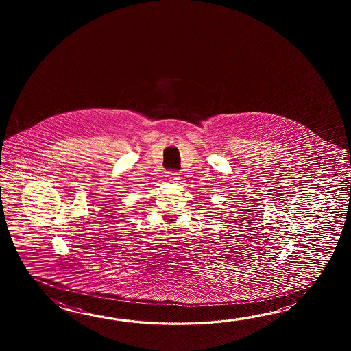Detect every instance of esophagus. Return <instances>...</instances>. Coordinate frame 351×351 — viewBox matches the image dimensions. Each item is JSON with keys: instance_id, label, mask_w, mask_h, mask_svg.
<instances>
[{"instance_id": "1", "label": "esophagus", "mask_w": 351, "mask_h": 351, "mask_svg": "<svg viewBox=\"0 0 351 351\" xmlns=\"http://www.w3.org/2000/svg\"><path fill=\"white\" fill-rule=\"evenodd\" d=\"M179 176H180V174H179L178 172H168V180L172 182V183H176V182H178L179 178H180Z\"/></svg>"}]
</instances>
